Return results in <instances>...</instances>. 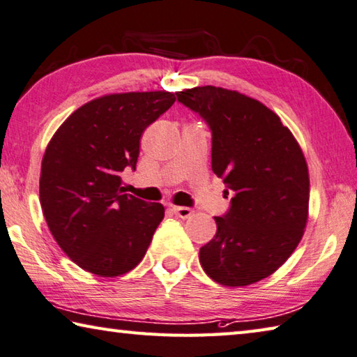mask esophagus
I'll use <instances>...</instances> for the list:
<instances>
[{"label": "esophagus", "mask_w": 357, "mask_h": 357, "mask_svg": "<svg viewBox=\"0 0 357 357\" xmlns=\"http://www.w3.org/2000/svg\"><path fill=\"white\" fill-rule=\"evenodd\" d=\"M172 211L177 218H182V220H188L192 215H195V210L190 207H172Z\"/></svg>", "instance_id": "esophagus-1"}]
</instances>
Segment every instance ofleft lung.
<instances>
[{
  "mask_svg": "<svg viewBox=\"0 0 357 357\" xmlns=\"http://www.w3.org/2000/svg\"><path fill=\"white\" fill-rule=\"evenodd\" d=\"M211 130V169L232 195L216 235L199 260L215 282L245 287L285 264L303 238L309 171L303 150L278 114L236 91L201 86L177 92Z\"/></svg>",
  "mask_w": 357,
  "mask_h": 357,
  "instance_id": "1",
  "label": "left lung"
}]
</instances>
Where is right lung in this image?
I'll list each match as a JSON object with an SVG mask.
<instances>
[{
	"instance_id": "right-lung-1",
	"label": "right lung",
	"mask_w": 357,
	"mask_h": 357,
	"mask_svg": "<svg viewBox=\"0 0 357 357\" xmlns=\"http://www.w3.org/2000/svg\"><path fill=\"white\" fill-rule=\"evenodd\" d=\"M175 102L172 92L109 93L78 108L48 142L39 195L54 240L79 268L102 278L139 264L165 218L161 204L123 195L139 139Z\"/></svg>"
}]
</instances>
